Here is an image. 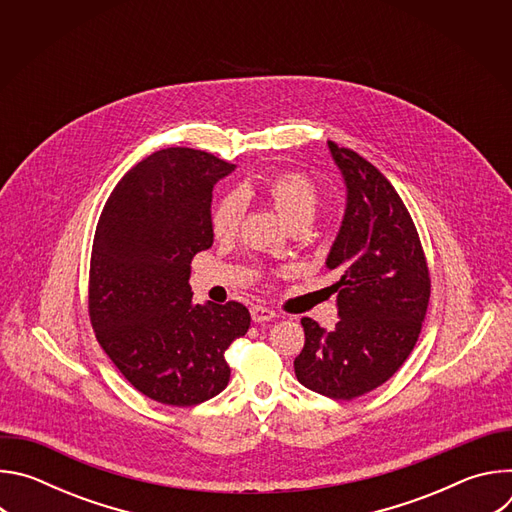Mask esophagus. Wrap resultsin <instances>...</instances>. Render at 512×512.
<instances>
[{
    "instance_id": "34e87169",
    "label": "esophagus",
    "mask_w": 512,
    "mask_h": 512,
    "mask_svg": "<svg viewBox=\"0 0 512 512\" xmlns=\"http://www.w3.org/2000/svg\"><path fill=\"white\" fill-rule=\"evenodd\" d=\"M251 318H253V322H267V320L277 318V312L271 308H265V306H253Z\"/></svg>"
}]
</instances>
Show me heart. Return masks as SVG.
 Returning a JSON list of instances; mask_svg holds the SVG:
<instances>
[{"instance_id":"heart-1","label":"heart","mask_w":512,"mask_h":512,"mask_svg":"<svg viewBox=\"0 0 512 512\" xmlns=\"http://www.w3.org/2000/svg\"><path fill=\"white\" fill-rule=\"evenodd\" d=\"M265 196L277 214L291 227L296 223H312L320 206V190L310 176L298 170H283L263 178L261 182H249L241 188V194ZM243 204L237 194H223L210 206L208 223L216 239H229L241 227Z\"/></svg>"}]
</instances>
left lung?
<instances>
[{
  "mask_svg": "<svg viewBox=\"0 0 512 512\" xmlns=\"http://www.w3.org/2000/svg\"><path fill=\"white\" fill-rule=\"evenodd\" d=\"M348 202L328 269L340 279L334 330L302 318L306 344L294 360L298 381L350 401L389 381L411 354L429 304V267L413 218L393 184L348 148L328 141Z\"/></svg>",
  "mask_w": 512,
  "mask_h": 512,
  "instance_id": "1",
  "label": "left lung"
}]
</instances>
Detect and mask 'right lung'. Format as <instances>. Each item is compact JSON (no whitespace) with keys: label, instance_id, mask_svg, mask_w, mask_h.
I'll return each mask as SVG.
<instances>
[{"label":"right lung","instance_id":"obj_1","mask_svg":"<svg viewBox=\"0 0 512 512\" xmlns=\"http://www.w3.org/2000/svg\"><path fill=\"white\" fill-rule=\"evenodd\" d=\"M235 164L190 148L135 164L99 216L89 318L119 373L145 397L192 407L231 379L225 352L251 326L239 302L192 304L190 261L212 245V188Z\"/></svg>","mask_w":512,"mask_h":512}]
</instances>
